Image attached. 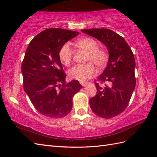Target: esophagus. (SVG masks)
<instances>
[{"label": "esophagus", "mask_w": 157, "mask_h": 157, "mask_svg": "<svg viewBox=\"0 0 157 157\" xmlns=\"http://www.w3.org/2000/svg\"><path fill=\"white\" fill-rule=\"evenodd\" d=\"M80 84L83 86H85L88 84L87 82H80Z\"/></svg>", "instance_id": "esophagus-1"}]
</instances>
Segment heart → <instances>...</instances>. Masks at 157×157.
<instances>
[{"mask_svg": "<svg viewBox=\"0 0 157 157\" xmlns=\"http://www.w3.org/2000/svg\"><path fill=\"white\" fill-rule=\"evenodd\" d=\"M75 44L88 52L86 61L90 63L74 66L69 70L68 75L71 79L85 82L92 78L95 74L94 66L91 63L99 69L104 68L107 65L109 55L105 49L99 48L98 42L92 38L86 37L78 39ZM73 55V51L71 45L69 43H65L59 50L60 60L64 65H69L71 63Z\"/></svg>", "mask_w": 157, "mask_h": 157, "instance_id": "obj_1", "label": "heart"}]
</instances>
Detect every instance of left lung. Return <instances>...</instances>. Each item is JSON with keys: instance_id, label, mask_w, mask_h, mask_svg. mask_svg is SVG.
<instances>
[{"instance_id": "1", "label": "left lung", "mask_w": 157, "mask_h": 157, "mask_svg": "<svg viewBox=\"0 0 157 157\" xmlns=\"http://www.w3.org/2000/svg\"><path fill=\"white\" fill-rule=\"evenodd\" d=\"M82 32L101 41L107 48L109 61L98 78L104 86L95 82L97 94L90 99L92 111L101 117L109 119L126 109L136 87L134 54L122 36L109 29H82Z\"/></svg>"}]
</instances>
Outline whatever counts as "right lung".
Wrapping results in <instances>:
<instances>
[{"label":"right lung","mask_w":157,"mask_h":157,"mask_svg":"<svg viewBox=\"0 0 157 157\" xmlns=\"http://www.w3.org/2000/svg\"><path fill=\"white\" fill-rule=\"evenodd\" d=\"M79 34L61 28L47 29L32 40L21 65L23 88L37 111L51 118H61L72 109V98L82 86L73 79L65 82L59 52Z\"/></svg>","instance_id":"1"}]
</instances>
